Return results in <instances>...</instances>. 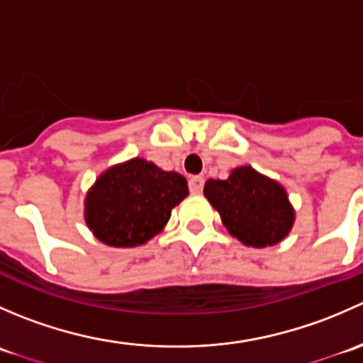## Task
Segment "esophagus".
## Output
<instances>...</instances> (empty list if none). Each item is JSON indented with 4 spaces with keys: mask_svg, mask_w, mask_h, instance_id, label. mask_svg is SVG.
<instances>
[{
    "mask_svg": "<svg viewBox=\"0 0 363 363\" xmlns=\"http://www.w3.org/2000/svg\"><path fill=\"white\" fill-rule=\"evenodd\" d=\"M203 177H200V175H193L191 179H189V191L191 193H202L203 189Z\"/></svg>",
    "mask_w": 363,
    "mask_h": 363,
    "instance_id": "esophagus-1",
    "label": "esophagus"
}]
</instances>
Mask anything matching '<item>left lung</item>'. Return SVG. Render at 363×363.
Segmentation results:
<instances>
[{"mask_svg":"<svg viewBox=\"0 0 363 363\" xmlns=\"http://www.w3.org/2000/svg\"><path fill=\"white\" fill-rule=\"evenodd\" d=\"M203 195L226 230L246 246H274L294 226L295 211L283 186L251 167L233 168L226 181L208 179Z\"/></svg>","mask_w":363,"mask_h":363,"instance_id":"obj_1","label":"left lung"}]
</instances>
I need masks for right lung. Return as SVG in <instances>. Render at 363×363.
<instances>
[{
    "mask_svg": "<svg viewBox=\"0 0 363 363\" xmlns=\"http://www.w3.org/2000/svg\"><path fill=\"white\" fill-rule=\"evenodd\" d=\"M188 193V182L181 174L133 158L96 179L86 195V223L107 246H140L164 228L172 208Z\"/></svg>",
    "mask_w": 363,
    "mask_h": 363,
    "instance_id": "add662e5",
    "label": "right lung"
}]
</instances>
